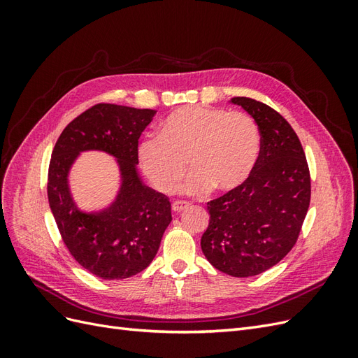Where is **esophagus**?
Returning <instances> with one entry per match:
<instances>
[{
  "label": "esophagus",
  "mask_w": 358,
  "mask_h": 358,
  "mask_svg": "<svg viewBox=\"0 0 358 358\" xmlns=\"http://www.w3.org/2000/svg\"><path fill=\"white\" fill-rule=\"evenodd\" d=\"M171 208H173V210H175V212H182V210H185V209L189 208V203L188 201H183V200H178V201H175V203L171 204Z\"/></svg>",
  "instance_id": "1"
}]
</instances>
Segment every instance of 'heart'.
I'll return each instance as SVG.
<instances>
[{"label":"heart","mask_w":358,"mask_h":358,"mask_svg":"<svg viewBox=\"0 0 358 358\" xmlns=\"http://www.w3.org/2000/svg\"><path fill=\"white\" fill-rule=\"evenodd\" d=\"M262 152V136L251 116L220 107L182 106L138 145L140 167L152 185L169 192L187 171L189 194L209 187L229 192L251 178Z\"/></svg>","instance_id":"heart-1"}]
</instances>
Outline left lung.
I'll use <instances>...</instances> for the list:
<instances>
[{"label":"left lung","instance_id":"8db88e82","mask_svg":"<svg viewBox=\"0 0 358 358\" xmlns=\"http://www.w3.org/2000/svg\"><path fill=\"white\" fill-rule=\"evenodd\" d=\"M262 134L257 166L241 188L208 203L201 251L220 272L255 276L282 259L296 245L310 201V176L294 129L272 107L234 96Z\"/></svg>","mask_w":358,"mask_h":358}]
</instances>
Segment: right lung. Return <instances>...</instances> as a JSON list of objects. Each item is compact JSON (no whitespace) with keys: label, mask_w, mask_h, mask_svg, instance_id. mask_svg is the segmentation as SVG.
I'll use <instances>...</instances> for the list:
<instances>
[{"label":"right lung","mask_w":358,"mask_h":358,"mask_svg":"<svg viewBox=\"0 0 358 358\" xmlns=\"http://www.w3.org/2000/svg\"><path fill=\"white\" fill-rule=\"evenodd\" d=\"M157 110L95 104L64 128L49 164L48 199L70 254L101 279H125L145 270L158 252L171 204L145 185L137 171L138 138ZM100 150L117 159L122 176L117 197L94 213L78 209L69 170L82 152Z\"/></svg>","instance_id":"obj_1"}]
</instances>
